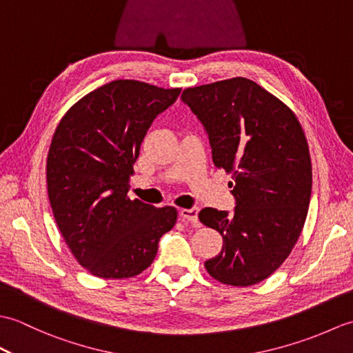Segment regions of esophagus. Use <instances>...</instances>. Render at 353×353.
I'll use <instances>...</instances> for the list:
<instances>
[{
  "instance_id": "34e87169",
  "label": "esophagus",
  "mask_w": 353,
  "mask_h": 353,
  "mask_svg": "<svg viewBox=\"0 0 353 353\" xmlns=\"http://www.w3.org/2000/svg\"><path fill=\"white\" fill-rule=\"evenodd\" d=\"M181 216L185 221H190L196 224L199 221V208H190V209H181Z\"/></svg>"
}]
</instances>
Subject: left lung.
<instances>
[{
  "label": "left lung",
  "instance_id": "obj_1",
  "mask_svg": "<svg viewBox=\"0 0 353 353\" xmlns=\"http://www.w3.org/2000/svg\"><path fill=\"white\" fill-rule=\"evenodd\" d=\"M182 101L203 124L215 167L232 174L236 201L232 214H199L223 236L205 267L232 287L258 283L288 258L308 214L312 167L302 125L287 104L244 77L188 88Z\"/></svg>",
  "mask_w": 353,
  "mask_h": 353
}]
</instances>
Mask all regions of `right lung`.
<instances>
[{"mask_svg": "<svg viewBox=\"0 0 353 353\" xmlns=\"http://www.w3.org/2000/svg\"><path fill=\"white\" fill-rule=\"evenodd\" d=\"M181 88L115 80L66 112L47 157L48 199L74 258L103 279H125L152 264L177 211L130 200L129 181L153 119Z\"/></svg>", "mask_w": 353, "mask_h": 353, "instance_id": "obj_1", "label": "right lung"}]
</instances>
